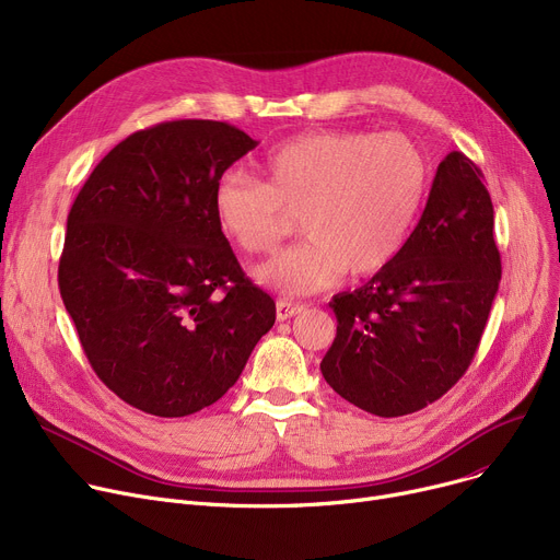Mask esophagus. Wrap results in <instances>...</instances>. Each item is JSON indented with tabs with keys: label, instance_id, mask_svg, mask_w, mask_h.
I'll list each match as a JSON object with an SVG mask.
<instances>
[{
	"label": "esophagus",
	"instance_id": "esophagus-1",
	"mask_svg": "<svg viewBox=\"0 0 560 560\" xmlns=\"http://www.w3.org/2000/svg\"><path fill=\"white\" fill-rule=\"evenodd\" d=\"M304 311V304H295L288 300H279L277 302V319H290L292 315H298Z\"/></svg>",
	"mask_w": 560,
	"mask_h": 560
}]
</instances>
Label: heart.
I'll return each mask as SVG.
<instances>
[{
    "instance_id": "obj_1",
    "label": "heart",
    "mask_w": 560,
    "mask_h": 560,
    "mask_svg": "<svg viewBox=\"0 0 560 560\" xmlns=\"http://www.w3.org/2000/svg\"><path fill=\"white\" fill-rule=\"evenodd\" d=\"M262 184L224 172L213 215L245 254L272 252L300 215L308 241L256 268L258 283L308 295L349 270L370 277L399 256L429 188V161L404 133L308 131L262 159Z\"/></svg>"
}]
</instances>
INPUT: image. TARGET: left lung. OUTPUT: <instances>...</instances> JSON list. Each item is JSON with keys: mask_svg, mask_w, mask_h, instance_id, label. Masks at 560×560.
<instances>
[{"mask_svg": "<svg viewBox=\"0 0 560 560\" xmlns=\"http://www.w3.org/2000/svg\"><path fill=\"white\" fill-rule=\"evenodd\" d=\"M492 226L483 172L460 152L447 154L399 256L329 304L338 331L319 370L342 399L399 418L465 374L502 279Z\"/></svg>", "mask_w": 560, "mask_h": 560, "instance_id": "obj_1", "label": "left lung"}]
</instances>
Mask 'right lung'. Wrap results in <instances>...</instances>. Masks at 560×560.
Masks as SVG:
<instances>
[{
	"instance_id": "1",
	"label": "right lung",
	"mask_w": 560,
	"mask_h": 560,
	"mask_svg": "<svg viewBox=\"0 0 560 560\" xmlns=\"http://www.w3.org/2000/svg\"><path fill=\"white\" fill-rule=\"evenodd\" d=\"M258 142L215 120L125 138L79 190L58 288L106 388L184 418L238 381L277 308L215 224L213 188Z\"/></svg>"
}]
</instances>
